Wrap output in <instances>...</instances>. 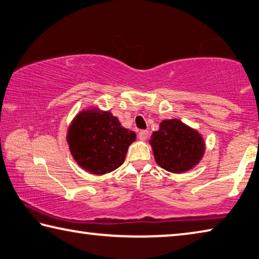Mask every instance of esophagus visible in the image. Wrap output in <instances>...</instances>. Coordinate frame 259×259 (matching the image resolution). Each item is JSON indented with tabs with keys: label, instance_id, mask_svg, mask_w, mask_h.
I'll list each match as a JSON object with an SVG mask.
<instances>
[{
	"label": "esophagus",
	"instance_id": "34e87169",
	"mask_svg": "<svg viewBox=\"0 0 259 259\" xmlns=\"http://www.w3.org/2000/svg\"><path fill=\"white\" fill-rule=\"evenodd\" d=\"M148 136H149V134H148L147 130H142V131H139L138 138L144 142V140H146V139L148 138Z\"/></svg>",
	"mask_w": 259,
	"mask_h": 259
}]
</instances>
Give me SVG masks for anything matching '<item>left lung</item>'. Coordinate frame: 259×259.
I'll use <instances>...</instances> for the list:
<instances>
[{"instance_id":"obj_1","label":"left lung","mask_w":259,"mask_h":259,"mask_svg":"<svg viewBox=\"0 0 259 259\" xmlns=\"http://www.w3.org/2000/svg\"><path fill=\"white\" fill-rule=\"evenodd\" d=\"M149 144L156 163L172 173L191 170L205 153L201 135L178 119L162 121L159 129L153 133Z\"/></svg>"}]
</instances>
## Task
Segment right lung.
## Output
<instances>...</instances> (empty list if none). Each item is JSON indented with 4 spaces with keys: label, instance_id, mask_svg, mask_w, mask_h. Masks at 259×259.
Returning <instances> with one entry per match:
<instances>
[{
    "label": "right lung",
    "instance_id": "1",
    "mask_svg": "<svg viewBox=\"0 0 259 259\" xmlns=\"http://www.w3.org/2000/svg\"><path fill=\"white\" fill-rule=\"evenodd\" d=\"M135 140L134 131L123 128L110 111L96 107L77 114L67 135L70 152L78 165L100 176L123 164L129 146Z\"/></svg>",
    "mask_w": 259,
    "mask_h": 259
}]
</instances>
